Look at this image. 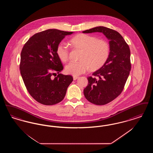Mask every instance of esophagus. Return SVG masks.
<instances>
[{"label": "esophagus", "mask_w": 153, "mask_h": 153, "mask_svg": "<svg viewBox=\"0 0 153 153\" xmlns=\"http://www.w3.org/2000/svg\"><path fill=\"white\" fill-rule=\"evenodd\" d=\"M73 80H77L78 78H79V77H77V76H73Z\"/></svg>", "instance_id": "34e87169"}]
</instances>
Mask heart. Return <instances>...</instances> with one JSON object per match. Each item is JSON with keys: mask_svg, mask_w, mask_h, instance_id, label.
Segmentation results:
<instances>
[{"mask_svg": "<svg viewBox=\"0 0 153 153\" xmlns=\"http://www.w3.org/2000/svg\"><path fill=\"white\" fill-rule=\"evenodd\" d=\"M71 43L75 47L83 50L80 57V61H71L65 66L66 73L74 76L87 72L89 68L96 70L102 66L109 57V46L103 40H99L96 37L81 34L73 37ZM56 53L61 61L66 62L69 57L70 49L65 42L58 44Z\"/></svg>", "mask_w": 153, "mask_h": 153, "instance_id": "1", "label": "heart"}]
</instances>
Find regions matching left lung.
I'll list each match as a JSON object with an SVG mask.
<instances>
[{
	"instance_id": "obj_1",
	"label": "left lung",
	"mask_w": 153,
	"mask_h": 153,
	"mask_svg": "<svg viewBox=\"0 0 153 153\" xmlns=\"http://www.w3.org/2000/svg\"><path fill=\"white\" fill-rule=\"evenodd\" d=\"M102 33L109 40V55L104 65L88 77L84 89L88 100L96 105L112 102L121 94L131 71L130 50L123 36L117 31L104 26H97L83 33Z\"/></svg>"
}]
</instances>
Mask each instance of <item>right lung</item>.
Returning <instances> with one entry per match:
<instances>
[{"instance_id": "obj_1", "label": "right lung", "mask_w": 153, "mask_h": 153, "mask_svg": "<svg viewBox=\"0 0 153 153\" xmlns=\"http://www.w3.org/2000/svg\"><path fill=\"white\" fill-rule=\"evenodd\" d=\"M73 32L48 29L36 33L25 44L21 54L20 71L25 85L36 102L51 105L61 102L73 79L59 72L63 66L56 49ZM57 72L59 74L52 77Z\"/></svg>"}]
</instances>
